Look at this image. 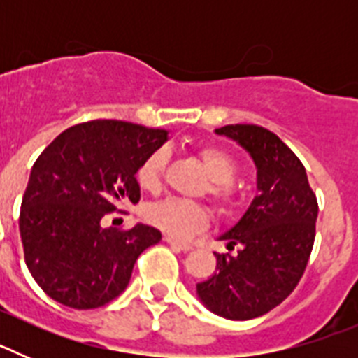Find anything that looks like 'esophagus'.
<instances>
[{
    "mask_svg": "<svg viewBox=\"0 0 358 358\" xmlns=\"http://www.w3.org/2000/svg\"><path fill=\"white\" fill-rule=\"evenodd\" d=\"M164 240H166V242H169L170 245H172V248L176 249V251H182V252H188V251H192V245H189V243L179 242V240L172 238V236H164Z\"/></svg>",
    "mask_w": 358,
    "mask_h": 358,
    "instance_id": "34e87169",
    "label": "esophagus"
}]
</instances>
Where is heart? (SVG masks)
I'll list each match as a JSON object with an SVG mask.
<instances>
[{"mask_svg":"<svg viewBox=\"0 0 358 358\" xmlns=\"http://www.w3.org/2000/svg\"><path fill=\"white\" fill-rule=\"evenodd\" d=\"M199 157H201V163L206 170L208 177L211 179V185L208 188L211 199L222 210H227L235 204V188L231 186V181L235 179L236 172H238V164L227 152L220 150V148H202L199 152ZM166 159H169L166 148H157L145 157V161L136 172V181L140 188L147 189V192H154L159 188ZM145 220L169 236L186 238V236L201 231L202 227H206L208 213L197 202L166 197L163 201L152 202L145 208Z\"/></svg>","mask_w":358,"mask_h":358,"instance_id":"heart-1","label":"heart"}]
</instances>
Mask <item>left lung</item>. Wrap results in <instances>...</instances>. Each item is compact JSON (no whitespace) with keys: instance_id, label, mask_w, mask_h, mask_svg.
I'll return each mask as SVG.
<instances>
[{"instance_id":"obj_1","label":"left lung","mask_w":358,"mask_h":358,"mask_svg":"<svg viewBox=\"0 0 358 358\" xmlns=\"http://www.w3.org/2000/svg\"><path fill=\"white\" fill-rule=\"evenodd\" d=\"M249 152L258 195L238 222L218 236L236 255H217V268L197 283L210 312L233 321L267 314L301 280L314 248L317 199L303 163L274 132L258 125L215 129Z\"/></svg>"}]
</instances>
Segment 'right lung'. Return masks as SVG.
I'll use <instances>...</instances> for the list:
<instances>
[{
	"instance_id": "obj_1",
	"label": "right lung",
	"mask_w": 358,
	"mask_h": 358,
	"mask_svg": "<svg viewBox=\"0 0 358 358\" xmlns=\"http://www.w3.org/2000/svg\"><path fill=\"white\" fill-rule=\"evenodd\" d=\"M169 140L163 129L118 120L78 123L31 166L19 233L37 285L61 305L98 308L131 281L138 256L161 240L152 226L102 227L107 213L140 201L136 172Z\"/></svg>"
}]
</instances>
